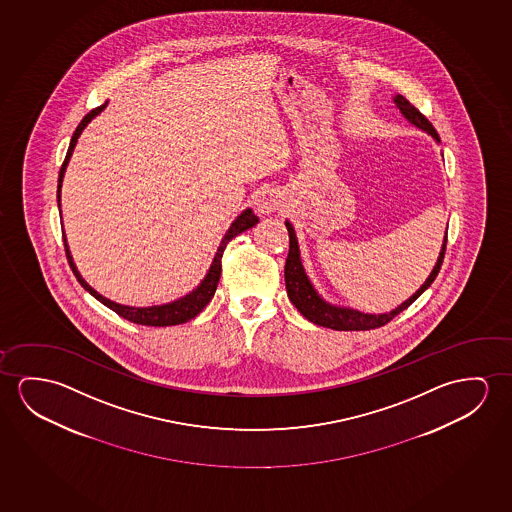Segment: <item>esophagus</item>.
Segmentation results:
<instances>
[{
	"mask_svg": "<svg viewBox=\"0 0 512 512\" xmlns=\"http://www.w3.org/2000/svg\"><path fill=\"white\" fill-rule=\"evenodd\" d=\"M284 205V195L276 188H264L255 198V209L260 214H271Z\"/></svg>",
	"mask_w": 512,
	"mask_h": 512,
	"instance_id": "obj_1",
	"label": "esophagus"
}]
</instances>
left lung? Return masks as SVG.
<instances>
[{
  "label": "left lung",
  "instance_id": "obj_1",
  "mask_svg": "<svg viewBox=\"0 0 512 512\" xmlns=\"http://www.w3.org/2000/svg\"><path fill=\"white\" fill-rule=\"evenodd\" d=\"M392 99H394L395 106L401 111L402 117L406 118L409 124L422 129L424 133L433 136L434 142L440 143V136L436 133L433 124L413 104L409 103L406 97L397 94ZM285 227L289 230V255H287V260H285V289H287V296L291 299L292 305L298 308L299 312L303 314V317H307L310 323L337 331L374 330V328H379L383 324L390 323L395 315L401 314L402 310H406L422 292L427 291L431 287L434 278L440 273L441 262H443V255H445V248H447V232H445L438 260L434 264L431 275L427 276L424 284L420 285V289L413 296H409L399 307L390 310V312L369 314V312H362V310H356V308L333 305V303L326 301L317 292L314 284L308 278L307 271L303 268L296 230H294L289 220H285Z\"/></svg>",
  "mask_w": 512,
  "mask_h": 512
}]
</instances>
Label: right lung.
<instances>
[{"label":"right lung","mask_w":512,"mask_h":512,"mask_svg":"<svg viewBox=\"0 0 512 512\" xmlns=\"http://www.w3.org/2000/svg\"><path fill=\"white\" fill-rule=\"evenodd\" d=\"M106 106H108V103H104L103 106H99V108L90 111L87 117L79 122V126L76 127V131L72 134L71 145H69L67 156H65V161H63L62 168H60V175H58V209L62 207V205H60V197H62L63 175H65L67 165H69V161H71L72 152H74V147H76V143H78V138L81 136V133H83V129H85ZM60 214H62V209H60ZM257 221H259V218L253 214L250 207L244 209L243 213L239 214L236 220L232 221V225L228 227L225 236L221 239L220 246H218V250L214 253L213 262H211V266H209V271H207V275L204 276V280H202L193 291L188 292L186 296L173 299L170 303H163V305H152V307H129V305H120L117 301L104 298L103 294H99V292L95 291L94 287H90V285L85 282V278L81 276L78 268H76L74 259H72L71 250H69V244H67L65 232H63V243H65V253H67L69 264H71L72 273L78 278L79 284H81V287H83L85 291L90 292L97 301H101L104 307L111 308L113 312H117L120 317H124L127 321H131V323L143 324V326H175V324L188 323L193 317H197V315L204 310L205 305L213 299L216 287H218V282H220L221 257H223L225 248H227L228 241H232L234 237L243 234L244 230L255 227Z\"/></svg>","instance_id":"right-lung-1"}]
</instances>
